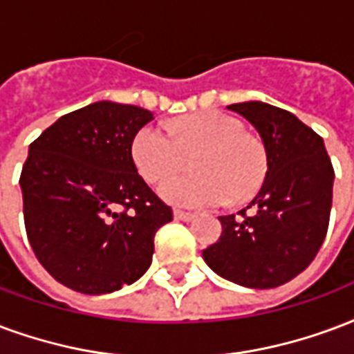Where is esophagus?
Instances as JSON below:
<instances>
[{"instance_id":"1","label":"esophagus","mask_w":354,"mask_h":354,"mask_svg":"<svg viewBox=\"0 0 354 354\" xmlns=\"http://www.w3.org/2000/svg\"><path fill=\"white\" fill-rule=\"evenodd\" d=\"M174 217L180 219V221H191L195 214H191V212H184V210H174Z\"/></svg>"}]
</instances>
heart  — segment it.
Returning a JSON list of instances; mask_svg holds the SVG:
<instances>
[{
	"label": "heart",
	"instance_id": "heart-1",
	"mask_svg": "<svg viewBox=\"0 0 354 354\" xmlns=\"http://www.w3.org/2000/svg\"><path fill=\"white\" fill-rule=\"evenodd\" d=\"M195 175L165 180L159 195L167 203L189 208L217 206L253 197L266 174L263 146L245 135L238 118L221 111H204L178 120L169 129L144 125L131 142V157L138 174L157 184L183 168L189 156Z\"/></svg>",
	"mask_w": 354,
	"mask_h": 354
}]
</instances>
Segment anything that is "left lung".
Returning <instances> with one entry per match:
<instances>
[{"mask_svg": "<svg viewBox=\"0 0 354 354\" xmlns=\"http://www.w3.org/2000/svg\"><path fill=\"white\" fill-rule=\"evenodd\" d=\"M263 138L266 176L238 216H221V236L203 251L232 283L272 289L315 259L330 221L334 169L323 138L295 114L261 101L230 104Z\"/></svg>", "mask_w": 354, "mask_h": 354, "instance_id": "obj_1", "label": "left lung"}]
</instances>
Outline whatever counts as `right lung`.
I'll return each instance as SVG.
<instances>
[{"mask_svg":"<svg viewBox=\"0 0 354 354\" xmlns=\"http://www.w3.org/2000/svg\"><path fill=\"white\" fill-rule=\"evenodd\" d=\"M151 120L140 106L97 101L30 144L20 174L24 225L39 263L65 287L104 295L150 268L153 236L172 221L131 157Z\"/></svg>","mask_w":354,"mask_h":354,"instance_id":"1","label":"right lung"}]
</instances>
